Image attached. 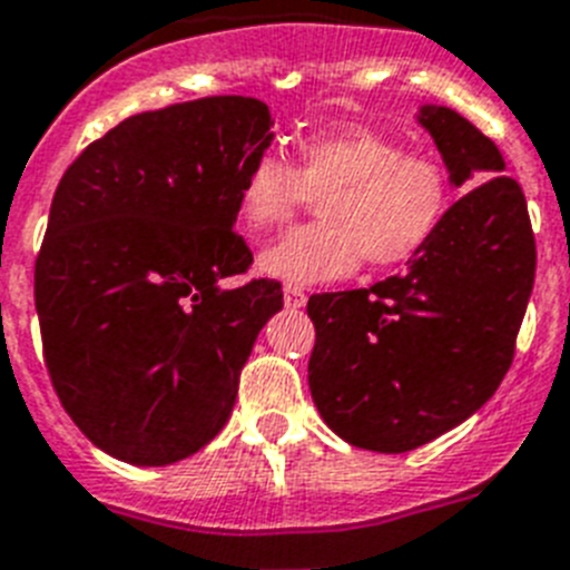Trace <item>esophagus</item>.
Returning a JSON list of instances; mask_svg holds the SVG:
<instances>
[{
    "label": "esophagus",
    "mask_w": 570,
    "mask_h": 570,
    "mask_svg": "<svg viewBox=\"0 0 570 570\" xmlns=\"http://www.w3.org/2000/svg\"><path fill=\"white\" fill-rule=\"evenodd\" d=\"M284 304L289 306V309H298V306H304V304H306L304 286L286 284V286H284Z\"/></svg>",
    "instance_id": "34e87169"
}]
</instances>
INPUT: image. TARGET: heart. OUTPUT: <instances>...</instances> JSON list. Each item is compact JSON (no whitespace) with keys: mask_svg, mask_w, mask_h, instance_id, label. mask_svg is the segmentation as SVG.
I'll return each mask as SVG.
<instances>
[{"mask_svg":"<svg viewBox=\"0 0 570 570\" xmlns=\"http://www.w3.org/2000/svg\"><path fill=\"white\" fill-rule=\"evenodd\" d=\"M321 197V224L298 226L261 252V269L289 284H324L358 269H395L442 229L453 175L442 157L410 151L399 137L344 126L301 137L295 166L261 151L244 168L237 209L249 232L289 220Z\"/></svg>","mask_w":570,"mask_h":570,"instance_id":"heart-1","label":"heart"}]
</instances>
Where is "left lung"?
<instances>
[{
	"label": "left lung",
	"mask_w": 570,
	"mask_h": 570,
	"mask_svg": "<svg viewBox=\"0 0 570 570\" xmlns=\"http://www.w3.org/2000/svg\"><path fill=\"white\" fill-rule=\"evenodd\" d=\"M422 126L468 191L407 272L306 304L315 407L375 453L422 448L497 393L537 272L528 203L497 142L450 108H424Z\"/></svg>",
	"instance_id": "left-lung-1"
}]
</instances>
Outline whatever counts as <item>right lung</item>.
<instances>
[{
  "label": "right lung",
  "instance_id": "1",
  "mask_svg": "<svg viewBox=\"0 0 570 570\" xmlns=\"http://www.w3.org/2000/svg\"><path fill=\"white\" fill-rule=\"evenodd\" d=\"M269 108L200 97L114 126L68 166L33 266L51 384L82 433L128 464H171L229 419L257 333L284 306L246 275L232 229Z\"/></svg>",
  "mask_w": 570,
  "mask_h": 570
}]
</instances>
